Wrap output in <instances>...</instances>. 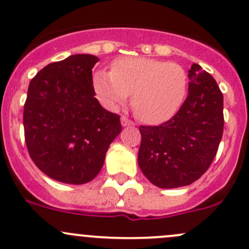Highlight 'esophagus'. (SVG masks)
I'll return each instance as SVG.
<instances>
[{
    "instance_id": "1",
    "label": "esophagus",
    "mask_w": 249,
    "mask_h": 249,
    "mask_svg": "<svg viewBox=\"0 0 249 249\" xmlns=\"http://www.w3.org/2000/svg\"><path fill=\"white\" fill-rule=\"evenodd\" d=\"M120 123H122L123 126H129V125H132V122H131V120H130L129 118L124 117V115H123V117L120 118Z\"/></svg>"
}]
</instances>
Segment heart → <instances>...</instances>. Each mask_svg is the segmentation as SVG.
Listing matches in <instances>:
<instances>
[{"instance_id": "obj_1", "label": "heart", "mask_w": 249, "mask_h": 249, "mask_svg": "<svg viewBox=\"0 0 249 249\" xmlns=\"http://www.w3.org/2000/svg\"><path fill=\"white\" fill-rule=\"evenodd\" d=\"M95 92L108 109H115L131 94L141 120L158 124L171 118L187 94L188 77L180 65L152 57H123L112 71L99 70L92 77Z\"/></svg>"}]
</instances>
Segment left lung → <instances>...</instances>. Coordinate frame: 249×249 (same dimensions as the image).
<instances>
[{
	"instance_id": "obj_1",
	"label": "left lung",
	"mask_w": 249,
	"mask_h": 249,
	"mask_svg": "<svg viewBox=\"0 0 249 249\" xmlns=\"http://www.w3.org/2000/svg\"><path fill=\"white\" fill-rule=\"evenodd\" d=\"M188 97L158 126H140L139 166L150 183L170 189L192 184L212 164L224 127L223 94L214 78L193 64Z\"/></svg>"
}]
</instances>
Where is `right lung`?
Segmentation results:
<instances>
[{"label": "right lung", "mask_w": 249, "mask_h": 249, "mask_svg": "<svg viewBox=\"0 0 249 249\" xmlns=\"http://www.w3.org/2000/svg\"><path fill=\"white\" fill-rule=\"evenodd\" d=\"M99 57L71 55L47 65L31 79L24 106L27 150L48 177L84 184L101 171L120 117L95 97L92 67Z\"/></svg>", "instance_id": "right-lung-1"}]
</instances>
